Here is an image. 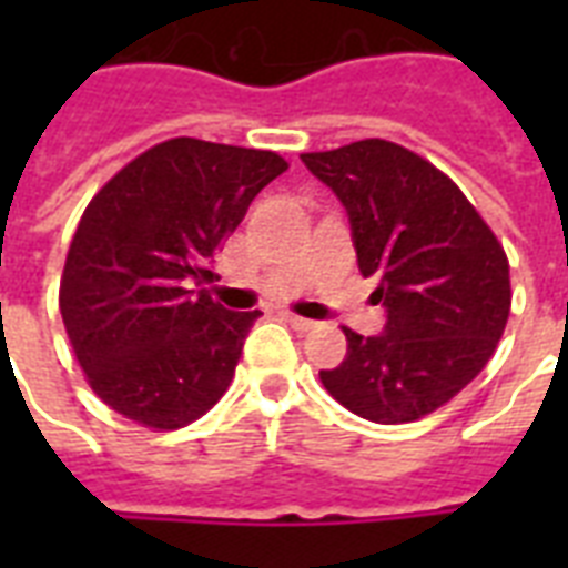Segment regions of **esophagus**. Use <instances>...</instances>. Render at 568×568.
Segmentation results:
<instances>
[{"label": "esophagus", "mask_w": 568, "mask_h": 568, "mask_svg": "<svg viewBox=\"0 0 568 568\" xmlns=\"http://www.w3.org/2000/svg\"><path fill=\"white\" fill-rule=\"evenodd\" d=\"M285 321H288V327L297 329V333H310V329L318 327V321L301 318V315H292V312H285Z\"/></svg>", "instance_id": "esophagus-1"}]
</instances>
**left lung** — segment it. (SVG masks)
I'll return each instance as SVG.
<instances>
[{"mask_svg":"<svg viewBox=\"0 0 568 568\" xmlns=\"http://www.w3.org/2000/svg\"><path fill=\"white\" fill-rule=\"evenodd\" d=\"M303 164L342 200L363 276H377L379 336L345 329L321 372L338 404L377 424L415 422L484 372L510 315V265L466 194L422 155L365 138Z\"/></svg>","mask_w":568,"mask_h":568,"instance_id":"obj_1","label":"left lung"}]
</instances>
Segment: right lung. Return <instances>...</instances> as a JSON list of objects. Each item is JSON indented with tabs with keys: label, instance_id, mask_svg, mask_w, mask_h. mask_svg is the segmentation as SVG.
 Listing matches in <instances>:
<instances>
[{
	"label": "right lung",
	"instance_id": "right-lung-1",
	"mask_svg": "<svg viewBox=\"0 0 568 568\" xmlns=\"http://www.w3.org/2000/svg\"><path fill=\"white\" fill-rule=\"evenodd\" d=\"M288 164L271 150L171 138L111 176L75 226L61 318L88 383L114 413L176 430L230 388L262 315L209 297L212 258Z\"/></svg>",
	"mask_w": 568,
	"mask_h": 568
}]
</instances>
